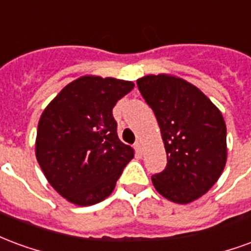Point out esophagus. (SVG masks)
Segmentation results:
<instances>
[{"mask_svg":"<svg viewBox=\"0 0 251 251\" xmlns=\"http://www.w3.org/2000/svg\"><path fill=\"white\" fill-rule=\"evenodd\" d=\"M134 149H136L137 154H142L144 153V148H142V144L140 141H137L134 144Z\"/></svg>","mask_w":251,"mask_h":251,"instance_id":"obj_1","label":"esophagus"}]
</instances>
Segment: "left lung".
Listing matches in <instances>:
<instances>
[{"mask_svg":"<svg viewBox=\"0 0 251 251\" xmlns=\"http://www.w3.org/2000/svg\"><path fill=\"white\" fill-rule=\"evenodd\" d=\"M137 86L157 118L167 152V167L153 175V185L171 201L191 203L215 184L226 165L223 115L184 79L147 75Z\"/></svg>","mask_w":251,"mask_h":251,"instance_id":"obj_1","label":"left lung"}]
</instances>
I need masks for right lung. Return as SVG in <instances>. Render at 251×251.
Instances as JSON below:
<instances>
[{"mask_svg":"<svg viewBox=\"0 0 251 251\" xmlns=\"http://www.w3.org/2000/svg\"><path fill=\"white\" fill-rule=\"evenodd\" d=\"M134 83L82 76L67 84L39 121L36 158L50 184L76 205H93L115 187L134 151L121 142L113 107Z\"/></svg>","mask_w":251,"mask_h":251,"instance_id":"obj_1","label":"right lung"}]
</instances>
